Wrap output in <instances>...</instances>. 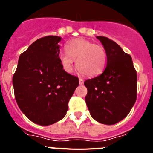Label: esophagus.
<instances>
[{
    "label": "esophagus",
    "instance_id": "obj_1",
    "mask_svg": "<svg viewBox=\"0 0 153 153\" xmlns=\"http://www.w3.org/2000/svg\"><path fill=\"white\" fill-rule=\"evenodd\" d=\"M79 84H80V85L83 84V79H82V78H79Z\"/></svg>",
    "mask_w": 153,
    "mask_h": 153
}]
</instances>
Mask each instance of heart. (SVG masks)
<instances>
[{
	"instance_id": "obj_1",
	"label": "heart",
	"mask_w": 153,
	"mask_h": 153,
	"mask_svg": "<svg viewBox=\"0 0 153 153\" xmlns=\"http://www.w3.org/2000/svg\"><path fill=\"white\" fill-rule=\"evenodd\" d=\"M58 58L63 70L71 73L76 65L84 75L94 76L103 71L107 63V53L103 46L86 39H75L68 42L66 51H60Z\"/></svg>"
}]
</instances>
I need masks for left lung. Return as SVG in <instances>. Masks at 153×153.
<instances>
[{"label":"left lung","instance_id":"left-lung-1","mask_svg":"<svg viewBox=\"0 0 153 153\" xmlns=\"http://www.w3.org/2000/svg\"><path fill=\"white\" fill-rule=\"evenodd\" d=\"M107 53L100 75L86 79L85 97L90 115L97 122L113 125L129 114L137 97V74L131 56L113 40L98 36Z\"/></svg>","mask_w":153,"mask_h":153}]
</instances>
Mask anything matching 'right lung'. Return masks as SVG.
Instances as JSON below:
<instances>
[{
  "mask_svg": "<svg viewBox=\"0 0 153 153\" xmlns=\"http://www.w3.org/2000/svg\"><path fill=\"white\" fill-rule=\"evenodd\" d=\"M58 36L36 40L19 57L13 76L16 101L34 123L49 126L65 117L68 102L79 86L77 76L63 69Z\"/></svg>",
  "mask_w": 153,
  "mask_h": 153,
  "instance_id": "add662e5",
  "label": "right lung"
}]
</instances>
